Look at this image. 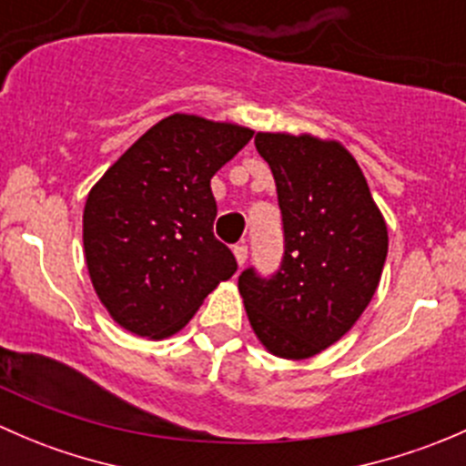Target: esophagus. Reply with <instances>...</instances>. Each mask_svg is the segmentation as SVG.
<instances>
[{
  "label": "esophagus",
  "instance_id": "obj_1",
  "mask_svg": "<svg viewBox=\"0 0 466 466\" xmlns=\"http://www.w3.org/2000/svg\"><path fill=\"white\" fill-rule=\"evenodd\" d=\"M234 257H237V263L243 268V263L248 261V248L246 246H234Z\"/></svg>",
  "mask_w": 466,
  "mask_h": 466
}]
</instances>
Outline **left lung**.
<instances>
[{"instance_id":"obj_1","label":"left lung","mask_w":466,"mask_h":466,"mask_svg":"<svg viewBox=\"0 0 466 466\" xmlns=\"http://www.w3.org/2000/svg\"><path fill=\"white\" fill-rule=\"evenodd\" d=\"M284 220V261L272 279L238 277L248 320L270 354L304 360L340 340L374 298L388 225L354 155L316 135L257 133Z\"/></svg>"}]
</instances>
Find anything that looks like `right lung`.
Listing matches in <instances>:
<instances>
[{
	"label": "right lung",
	"instance_id": "1",
	"mask_svg": "<svg viewBox=\"0 0 466 466\" xmlns=\"http://www.w3.org/2000/svg\"><path fill=\"white\" fill-rule=\"evenodd\" d=\"M255 130L198 115L148 128L89 189L83 248L94 290L119 327L162 340L237 272L214 237L211 177Z\"/></svg>",
	"mask_w": 466,
	"mask_h": 466
}]
</instances>
